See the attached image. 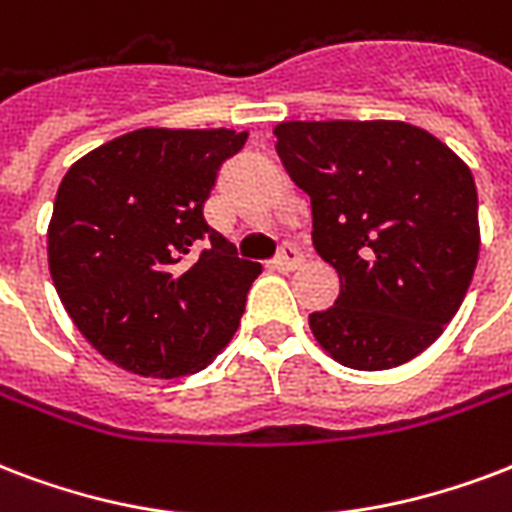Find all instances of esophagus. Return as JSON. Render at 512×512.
<instances>
[{"label": "esophagus", "mask_w": 512, "mask_h": 512, "mask_svg": "<svg viewBox=\"0 0 512 512\" xmlns=\"http://www.w3.org/2000/svg\"><path fill=\"white\" fill-rule=\"evenodd\" d=\"M300 263H303V255H300L298 249L292 247V244H284L282 252H279V257L273 260V268L282 273H290V271H295V268H300Z\"/></svg>", "instance_id": "34e87169"}]
</instances>
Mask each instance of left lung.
Here are the masks:
<instances>
[{
    "label": "left lung",
    "mask_w": 512,
    "mask_h": 512,
    "mask_svg": "<svg viewBox=\"0 0 512 512\" xmlns=\"http://www.w3.org/2000/svg\"><path fill=\"white\" fill-rule=\"evenodd\" d=\"M292 182L311 195L335 306L308 317L354 370H386L438 341L473 282L481 228L467 163L400 120H290L273 128Z\"/></svg>",
    "instance_id": "8db88e82"
}]
</instances>
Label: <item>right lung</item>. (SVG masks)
<instances>
[{
  "mask_svg": "<svg viewBox=\"0 0 512 512\" xmlns=\"http://www.w3.org/2000/svg\"><path fill=\"white\" fill-rule=\"evenodd\" d=\"M247 131L139 128L72 163L48 225L66 314L117 368L152 378L204 370L230 343L260 263L204 220L222 161ZM204 240L207 249L194 257Z\"/></svg>",
  "mask_w": 512,
  "mask_h": 512,
  "instance_id": "1",
  "label": "right lung"
}]
</instances>
